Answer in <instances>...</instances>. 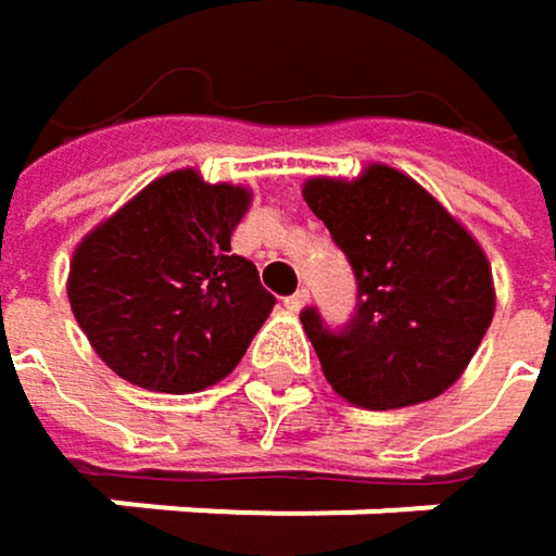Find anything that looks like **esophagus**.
I'll list each match as a JSON object with an SVG mask.
<instances>
[{"instance_id": "esophagus-1", "label": "esophagus", "mask_w": 556, "mask_h": 556, "mask_svg": "<svg viewBox=\"0 0 556 556\" xmlns=\"http://www.w3.org/2000/svg\"><path fill=\"white\" fill-rule=\"evenodd\" d=\"M308 305V289H299V292H292L289 299H286V308L289 312H302Z\"/></svg>"}]
</instances>
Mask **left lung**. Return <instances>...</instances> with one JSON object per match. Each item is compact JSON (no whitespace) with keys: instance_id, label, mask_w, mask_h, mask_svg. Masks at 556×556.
<instances>
[{"instance_id":"8db88e82","label":"left lung","mask_w":556,"mask_h":556,"mask_svg":"<svg viewBox=\"0 0 556 556\" xmlns=\"http://www.w3.org/2000/svg\"><path fill=\"white\" fill-rule=\"evenodd\" d=\"M302 195L357 277V315L344 331H328L315 308L302 312L331 389L351 405L387 412L454 387L496 312L480 241L387 164L354 179L312 176Z\"/></svg>"}]
</instances>
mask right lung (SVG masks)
Wrapping results in <instances>:
<instances>
[{
    "label": "right lung",
    "instance_id": "add662e5",
    "mask_svg": "<svg viewBox=\"0 0 556 556\" xmlns=\"http://www.w3.org/2000/svg\"><path fill=\"white\" fill-rule=\"evenodd\" d=\"M248 208L251 189L173 169L76 244L70 308L109 370L182 395L238 367L277 305L257 267L231 254Z\"/></svg>",
    "mask_w": 556,
    "mask_h": 556
}]
</instances>
